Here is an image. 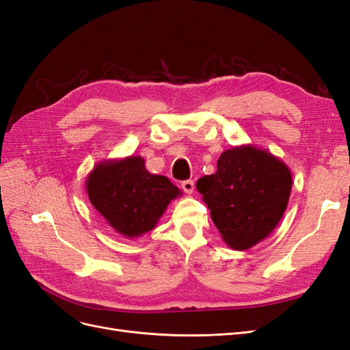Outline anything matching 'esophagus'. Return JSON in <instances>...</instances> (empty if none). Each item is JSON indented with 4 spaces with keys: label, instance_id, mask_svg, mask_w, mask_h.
<instances>
[{
    "label": "esophagus",
    "instance_id": "esophagus-1",
    "mask_svg": "<svg viewBox=\"0 0 350 350\" xmlns=\"http://www.w3.org/2000/svg\"><path fill=\"white\" fill-rule=\"evenodd\" d=\"M181 187H183V189H184L187 194H193L194 193V181H191V179H187V181H183Z\"/></svg>",
    "mask_w": 350,
    "mask_h": 350
}]
</instances>
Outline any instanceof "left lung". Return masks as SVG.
<instances>
[{
	"mask_svg": "<svg viewBox=\"0 0 350 350\" xmlns=\"http://www.w3.org/2000/svg\"><path fill=\"white\" fill-rule=\"evenodd\" d=\"M198 193L228 247L245 251L276 229L289 203L292 174L282 159L252 144L225 150Z\"/></svg>",
	"mask_w": 350,
	"mask_h": 350,
	"instance_id": "1",
	"label": "left lung"
}]
</instances>
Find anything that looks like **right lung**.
Masks as SVG:
<instances>
[{
    "instance_id": "add662e5",
    "label": "right lung",
    "mask_w": 350,
    "mask_h": 350,
    "mask_svg": "<svg viewBox=\"0 0 350 350\" xmlns=\"http://www.w3.org/2000/svg\"><path fill=\"white\" fill-rule=\"evenodd\" d=\"M92 206L126 238L154 229L169 203L183 191L163 175L147 171L142 156L99 162L86 178Z\"/></svg>"
}]
</instances>
